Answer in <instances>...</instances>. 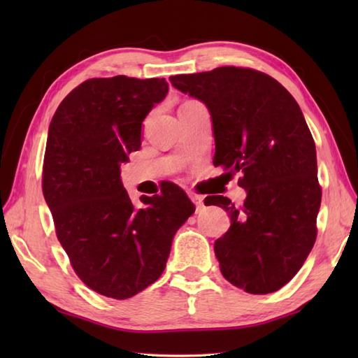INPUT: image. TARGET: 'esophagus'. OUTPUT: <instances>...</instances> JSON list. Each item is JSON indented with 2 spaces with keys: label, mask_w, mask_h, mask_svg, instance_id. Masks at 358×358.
<instances>
[{
  "label": "esophagus",
  "mask_w": 358,
  "mask_h": 358,
  "mask_svg": "<svg viewBox=\"0 0 358 358\" xmlns=\"http://www.w3.org/2000/svg\"><path fill=\"white\" fill-rule=\"evenodd\" d=\"M189 199L192 200V203L196 206V210H199L203 206V196L196 195V194H189Z\"/></svg>",
  "instance_id": "1"
}]
</instances>
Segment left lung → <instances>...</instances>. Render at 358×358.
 <instances>
[{
  "instance_id": "1",
  "label": "left lung",
  "mask_w": 358,
  "mask_h": 358,
  "mask_svg": "<svg viewBox=\"0 0 358 358\" xmlns=\"http://www.w3.org/2000/svg\"><path fill=\"white\" fill-rule=\"evenodd\" d=\"M175 89L203 101L215 138L214 164L241 173V208L223 195L231 227L214 245L220 271L249 294L283 287L305 263L317 238L322 187L317 152L294 96L269 75L223 66L175 75Z\"/></svg>"
}]
</instances>
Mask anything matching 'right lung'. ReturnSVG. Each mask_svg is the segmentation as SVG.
Listing matches in <instances>:
<instances>
[{"instance_id": "right-lung-1", "label": "right lung", "mask_w": 358, "mask_h": 358, "mask_svg": "<svg viewBox=\"0 0 358 358\" xmlns=\"http://www.w3.org/2000/svg\"><path fill=\"white\" fill-rule=\"evenodd\" d=\"M167 90L164 78L87 80L49 126L43 194L57 237L83 283L115 300L159 278L175 232L195 210L177 185L135 208L121 183V164L141 148L143 120Z\"/></svg>"}]
</instances>
